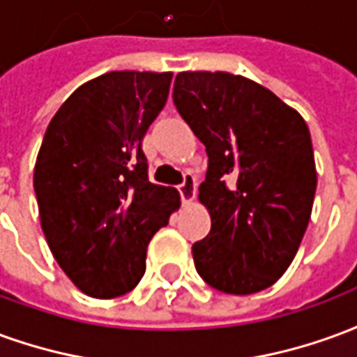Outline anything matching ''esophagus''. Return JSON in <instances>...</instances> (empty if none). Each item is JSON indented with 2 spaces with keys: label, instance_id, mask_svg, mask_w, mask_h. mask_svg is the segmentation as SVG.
Instances as JSON below:
<instances>
[{
  "label": "esophagus",
  "instance_id": "34e87169",
  "mask_svg": "<svg viewBox=\"0 0 357 357\" xmlns=\"http://www.w3.org/2000/svg\"><path fill=\"white\" fill-rule=\"evenodd\" d=\"M179 195H181V201L191 202L195 199V191H197V178H195L191 172H187L183 176V181L179 183Z\"/></svg>",
  "mask_w": 357,
  "mask_h": 357
}]
</instances>
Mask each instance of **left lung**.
I'll return each mask as SVG.
<instances>
[{
  "label": "left lung",
  "mask_w": 357,
  "mask_h": 357,
  "mask_svg": "<svg viewBox=\"0 0 357 357\" xmlns=\"http://www.w3.org/2000/svg\"><path fill=\"white\" fill-rule=\"evenodd\" d=\"M172 97L208 155L199 201L212 227L193 245L195 268L216 291H264L291 266L312 216L317 174L306 122L229 73H179Z\"/></svg>",
  "instance_id": "left-lung-1"
}]
</instances>
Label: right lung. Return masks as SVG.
I'll return each instance as SVG.
<instances>
[{
	"mask_svg": "<svg viewBox=\"0 0 357 357\" xmlns=\"http://www.w3.org/2000/svg\"><path fill=\"white\" fill-rule=\"evenodd\" d=\"M172 73L118 70L86 82L51 118L34 168L42 229L82 292L114 298L145 273L147 245L179 208L149 181L141 141L164 109Z\"/></svg>",
	"mask_w": 357,
	"mask_h": 357,
	"instance_id": "right-lung-1",
	"label": "right lung"
}]
</instances>
